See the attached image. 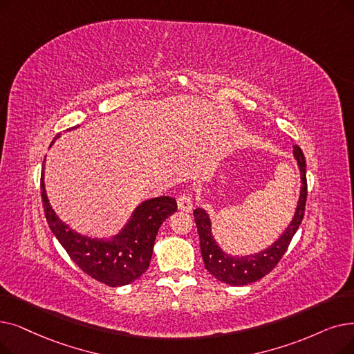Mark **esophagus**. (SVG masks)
<instances>
[{"instance_id":"1","label":"esophagus","mask_w":354,"mask_h":354,"mask_svg":"<svg viewBox=\"0 0 354 354\" xmlns=\"http://www.w3.org/2000/svg\"><path fill=\"white\" fill-rule=\"evenodd\" d=\"M178 208L182 209V211H192L194 208V203H192V198L188 195V194H183L178 198Z\"/></svg>"}]
</instances>
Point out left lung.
I'll list each match as a JSON object with an SVG mask.
<instances>
[{"label": "left lung", "mask_w": 354, "mask_h": 354, "mask_svg": "<svg viewBox=\"0 0 354 354\" xmlns=\"http://www.w3.org/2000/svg\"><path fill=\"white\" fill-rule=\"evenodd\" d=\"M294 156L297 159L299 172H301V192L298 205L294 214V218L289 223L282 236L276 240L268 249L249 254V256H230L227 254L218 243L214 240L211 232V220L208 214L203 208L194 209V218L196 223L199 243H201V254L205 269L217 278L218 281L233 285L243 286L262 279L272 269L279 263V260L285 254L288 245L299 228L302 223L305 203H306V171H305V158L299 146H294Z\"/></svg>", "instance_id": "8db88e82"}]
</instances>
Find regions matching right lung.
<instances>
[{"mask_svg":"<svg viewBox=\"0 0 354 354\" xmlns=\"http://www.w3.org/2000/svg\"><path fill=\"white\" fill-rule=\"evenodd\" d=\"M44 162L46 158L41 167L40 191L46 221L69 257L92 279L113 288L139 279L150 265L159 227L178 209L176 199L171 196L146 199L133 211L131 218L118 234L106 240L91 239L73 232L52 209L44 189Z\"/></svg>","mask_w":354,"mask_h":354,"instance_id":"right-lung-1","label":"right lung"}]
</instances>
